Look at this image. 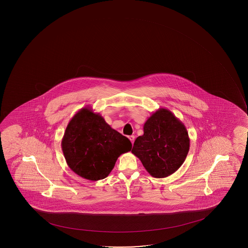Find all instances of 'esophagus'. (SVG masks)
<instances>
[{
    "label": "esophagus",
    "mask_w": 248,
    "mask_h": 248,
    "mask_svg": "<svg viewBox=\"0 0 248 248\" xmlns=\"http://www.w3.org/2000/svg\"><path fill=\"white\" fill-rule=\"evenodd\" d=\"M129 140H131V142L132 143V144H133V143H134V140H135V137L134 136H129Z\"/></svg>",
    "instance_id": "34e87169"
}]
</instances>
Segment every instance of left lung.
I'll list each match as a JSON object with an SVG mask.
<instances>
[{
  "label": "left lung",
  "instance_id": "1",
  "mask_svg": "<svg viewBox=\"0 0 248 248\" xmlns=\"http://www.w3.org/2000/svg\"><path fill=\"white\" fill-rule=\"evenodd\" d=\"M144 134L135 140L132 154L139 158L151 176L165 178L185 162L189 137L184 123L170 110L153 112L143 126Z\"/></svg>",
  "mask_w": 248,
  "mask_h": 248
}]
</instances>
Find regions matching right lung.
Here are the masks:
<instances>
[{"label": "right lung", "instance_id": "obj_1", "mask_svg": "<svg viewBox=\"0 0 248 248\" xmlns=\"http://www.w3.org/2000/svg\"><path fill=\"white\" fill-rule=\"evenodd\" d=\"M61 146L67 165L75 174L97 181L108 176L117 158L131 151V143L99 113L83 108L68 123Z\"/></svg>", "mask_w": 248, "mask_h": 248}]
</instances>
